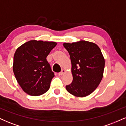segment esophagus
I'll return each mask as SVG.
<instances>
[{"label": "esophagus", "mask_w": 126, "mask_h": 126, "mask_svg": "<svg viewBox=\"0 0 126 126\" xmlns=\"http://www.w3.org/2000/svg\"><path fill=\"white\" fill-rule=\"evenodd\" d=\"M65 72H66V70H64V69H63V70H62L61 72H59V75H63L64 74V73H65Z\"/></svg>", "instance_id": "1"}]
</instances>
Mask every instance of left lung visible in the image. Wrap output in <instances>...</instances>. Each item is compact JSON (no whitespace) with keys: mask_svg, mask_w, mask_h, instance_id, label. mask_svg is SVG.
Here are the masks:
<instances>
[{"mask_svg":"<svg viewBox=\"0 0 126 126\" xmlns=\"http://www.w3.org/2000/svg\"><path fill=\"white\" fill-rule=\"evenodd\" d=\"M72 63L73 81L66 85L72 95L84 97L95 90L103 77L105 60L96 44L86 41L63 44Z\"/></svg>","mask_w":126,"mask_h":126,"instance_id":"obj_1","label":"left lung"}]
</instances>
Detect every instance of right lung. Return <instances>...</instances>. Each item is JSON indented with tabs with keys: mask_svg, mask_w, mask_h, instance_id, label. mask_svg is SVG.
I'll use <instances>...</instances> for the list:
<instances>
[{
	"mask_svg": "<svg viewBox=\"0 0 126 126\" xmlns=\"http://www.w3.org/2000/svg\"><path fill=\"white\" fill-rule=\"evenodd\" d=\"M57 43L31 40L20 46L14 57L13 71L19 85L31 96L46 93L54 76L47 58Z\"/></svg>",
	"mask_w": 126,
	"mask_h": 126,
	"instance_id": "add662e5",
	"label": "right lung"
}]
</instances>
